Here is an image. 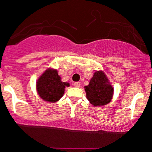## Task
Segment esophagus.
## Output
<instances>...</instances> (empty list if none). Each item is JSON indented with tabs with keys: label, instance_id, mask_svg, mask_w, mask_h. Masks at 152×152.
Wrapping results in <instances>:
<instances>
[{
	"label": "esophagus",
	"instance_id": "esophagus-1",
	"mask_svg": "<svg viewBox=\"0 0 152 152\" xmlns=\"http://www.w3.org/2000/svg\"><path fill=\"white\" fill-rule=\"evenodd\" d=\"M80 85H81V84H80V82H76V83H74V86L77 88L80 87Z\"/></svg>",
	"mask_w": 152,
	"mask_h": 152
}]
</instances>
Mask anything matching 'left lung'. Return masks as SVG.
I'll list each match as a JSON object with an SVG mask.
<instances>
[{
	"mask_svg": "<svg viewBox=\"0 0 152 152\" xmlns=\"http://www.w3.org/2000/svg\"><path fill=\"white\" fill-rule=\"evenodd\" d=\"M87 99L94 107L104 106L113 96L114 88L104 72L95 71L88 85L84 86Z\"/></svg>",
	"mask_w": 152,
	"mask_h": 152,
	"instance_id": "obj_1",
	"label": "left lung"
}]
</instances>
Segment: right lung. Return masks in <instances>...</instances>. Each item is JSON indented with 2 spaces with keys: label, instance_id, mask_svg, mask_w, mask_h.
I'll use <instances>...</instances> for the list:
<instances>
[{
  "label": "right lung",
  "instance_id": "right-lung-1",
  "mask_svg": "<svg viewBox=\"0 0 152 152\" xmlns=\"http://www.w3.org/2000/svg\"><path fill=\"white\" fill-rule=\"evenodd\" d=\"M68 82H63L56 69L48 68L38 77L36 83L37 92L42 100L55 103L64 96Z\"/></svg>",
  "mask_w": 152,
  "mask_h": 152
}]
</instances>
